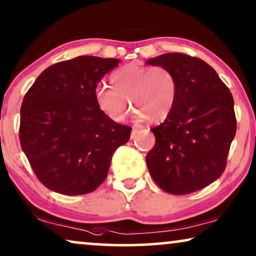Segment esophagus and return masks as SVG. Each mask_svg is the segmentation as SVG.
I'll return each instance as SVG.
<instances>
[{"mask_svg":"<svg viewBox=\"0 0 256 256\" xmlns=\"http://www.w3.org/2000/svg\"><path fill=\"white\" fill-rule=\"evenodd\" d=\"M138 132H139V130H138V128H133L132 132H131V139H134L136 136H138Z\"/></svg>","mask_w":256,"mask_h":256,"instance_id":"34e87169","label":"esophagus"}]
</instances>
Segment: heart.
I'll return each instance as SVG.
<instances>
[{"mask_svg":"<svg viewBox=\"0 0 256 256\" xmlns=\"http://www.w3.org/2000/svg\"><path fill=\"white\" fill-rule=\"evenodd\" d=\"M110 84L114 90L100 86L94 97L100 112L114 122L124 120L130 102L136 120L160 123L170 114L178 100V80L166 67L125 64L112 72Z\"/></svg>","mask_w":256,"mask_h":256,"instance_id":"1","label":"heart"}]
</instances>
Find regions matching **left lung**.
Listing matches in <instances>:
<instances>
[{"mask_svg": "<svg viewBox=\"0 0 256 256\" xmlns=\"http://www.w3.org/2000/svg\"><path fill=\"white\" fill-rule=\"evenodd\" d=\"M146 64L168 68L178 84L174 109L152 128L156 145L146 156L150 174L172 195L203 189L220 178L236 136L232 94L198 58L166 53Z\"/></svg>", "mask_w": 256, "mask_h": 256, "instance_id": "1", "label": "left lung"}]
</instances>
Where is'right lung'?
<instances>
[{
    "mask_svg": "<svg viewBox=\"0 0 256 256\" xmlns=\"http://www.w3.org/2000/svg\"><path fill=\"white\" fill-rule=\"evenodd\" d=\"M120 60L81 56L46 68L25 94L20 140L39 181L62 195L92 192L132 128L117 124L95 103L97 84Z\"/></svg>",
    "mask_w": 256,
    "mask_h": 256,
    "instance_id": "right-lung-1",
    "label": "right lung"
}]
</instances>
